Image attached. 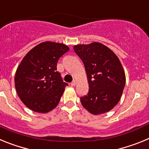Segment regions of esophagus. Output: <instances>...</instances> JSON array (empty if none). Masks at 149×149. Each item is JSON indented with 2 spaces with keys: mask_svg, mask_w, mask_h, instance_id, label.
Instances as JSON below:
<instances>
[{
  "mask_svg": "<svg viewBox=\"0 0 149 149\" xmlns=\"http://www.w3.org/2000/svg\"><path fill=\"white\" fill-rule=\"evenodd\" d=\"M76 84H77L76 81H73L72 83H71V85H72V86H74L76 85Z\"/></svg>",
  "mask_w": 149,
  "mask_h": 149,
  "instance_id": "1",
  "label": "esophagus"
}]
</instances>
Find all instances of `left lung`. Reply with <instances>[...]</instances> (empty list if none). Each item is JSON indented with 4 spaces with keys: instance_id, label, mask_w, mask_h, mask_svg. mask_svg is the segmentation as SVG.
Returning a JSON list of instances; mask_svg holds the SVG:
<instances>
[{
    "instance_id": "1",
    "label": "left lung",
    "mask_w": 149,
    "mask_h": 149,
    "mask_svg": "<svg viewBox=\"0 0 149 149\" xmlns=\"http://www.w3.org/2000/svg\"><path fill=\"white\" fill-rule=\"evenodd\" d=\"M74 51L84 63L89 83V93L81 97L83 107L94 115L111 110L125 85V74L118 56L99 42L77 45Z\"/></svg>"
}]
</instances>
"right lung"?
Returning a JSON list of instances; mask_svg holds the SVG:
<instances>
[{
    "instance_id": "add662e5",
    "label": "right lung",
    "mask_w": 149,
    "mask_h": 149,
    "mask_svg": "<svg viewBox=\"0 0 149 149\" xmlns=\"http://www.w3.org/2000/svg\"><path fill=\"white\" fill-rule=\"evenodd\" d=\"M68 50L62 43L45 42L24 57L15 72V86L29 109L45 113L57 106L68 84L63 82L56 64Z\"/></svg>"
}]
</instances>
